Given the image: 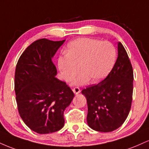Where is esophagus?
Listing matches in <instances>:
<instances>
[{
  "label": "esophagus",
  "mask_w": 149,
  "mask_h": 149,
  "mask_svg": "<svg viewBox=\"0 0 149 149\" xmlns=\"http://www.w3.org/2000/svg\"><path fill=\"white\" fill-rule=\"evenodd\" d=\"M73 92H74L75 94H78L80 92V89L78 88V87H76L73 89Z\"/></svg>",
  "instance_id": "esophagus-1"
}]
</instances>
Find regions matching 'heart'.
I'll use <instances>...</instances> for the list:
<instances>
[{
	"label": "heart",
	"instance_id": "b5f03b06",
	"mask_svg": "<svg viewBox=\"0 0 149 149\" xmlns=\"http://www.w3.org/2000/svg\"><path fill=\"white\" fill-rule=\"evenodd\" d=\"M117 50L108 40L80 38L68 45L66 54L58 58V66L64 80L69 81L80 69L82 72L73 80V85L92 83L104 79L115 64Z\"/></svg>",
	"mask_w": 149,
	"mask_h": 149
}]
</instances>
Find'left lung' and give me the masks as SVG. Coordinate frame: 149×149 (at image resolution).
<instances>
[{"label":"left lung","mask_w":149,"mask_h":149,"mask_svg":"<svg viewBox=\"0 0 149 149\" xmlns=\"http://www.w3.org/2000/svg\"><path fill=\"white\" fill-rule=\"evenodd\" d=\"M114 66L104 80L82 90L88 102L87 121L92 129L112 132L120 127L131 109L133 94V69L120 42Z\"/></svg>","instance_id":"obj_1"}]
</instances>
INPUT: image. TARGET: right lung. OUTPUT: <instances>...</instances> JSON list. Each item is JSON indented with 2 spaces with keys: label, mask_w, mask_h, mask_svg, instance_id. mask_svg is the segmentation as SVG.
Here are the masks:
<instances>
[{
  "label": "right lung",
  "mask_w": 149,
  "mask_h": 149,
  "mask_svg": "<svg viewBox=\"0 0 149 149\" xmlns=\"http://www.w3.org/2000/svg\"><path fill=\"white\" fill-rule=\"evenodd\" d=\"M64 41L36 40L22 53L15 69L19 113L24 123L38 134L63 127L64 110L74 97L70 87L55 78L57 69L52 61Z\"/></svg>",
  "instance_id": "obj_1"
}]
</instances>
